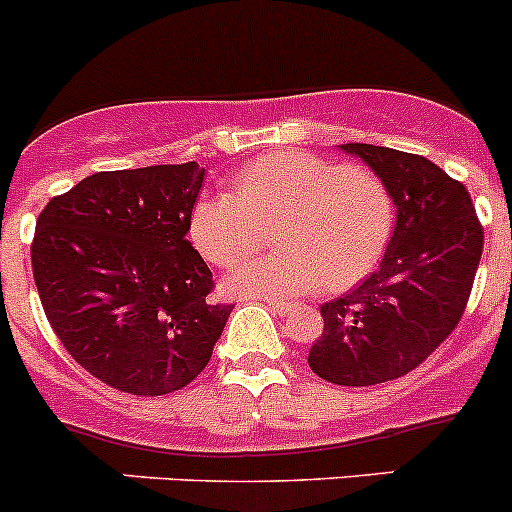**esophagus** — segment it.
<instances>
[{
	"label": "esophagus",
	"mask_w": 512,
	"mask_h": 512,
	"mask_svg": "<svg viewBox=\"0 0 512 512\" xmlns=\"http://www.w3.org/2000/svg\"><path fill=\"white\" fill-rule=\"evenodd\" d=\"M267 305H270L272 310L277 312V315H287V312L292 310L290 302H282V300H270V302H267Z\"/></svg>",
	"instance_id": "1"
}]
</instances>
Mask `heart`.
I'll use <instances>...</instances> for the list:
<instances>
[{
  "mask_svg": "<svg viewBox=\"0 0 512 512\" xmlns=\"http://www.w3.org/2000/svg\"><path fill=\"white\" fill-rule=\"evenodd\" d=\"M273 222L281 247L232 272L242 292L305 295L345 290L370 275L393 237L388 185L367 167L337 165L302 150L255 157L230 180V192L202 195L190 212V240L207 262L232 267Z\"/></svg>",
  "mask_w": 512,
  "mask_h": 512,
  "instance_id": "heart-1",
  "label": "heart"
}]
</instances>
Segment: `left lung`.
Returning a JSON list of instances; mask_svg holds the SVG:
<instances>
[{
  "instance_id": "1",
  "label": "left lung",
  "mask_w": 512,
  "mask_h": 512,
  "mask_svg": "<svg viewBox=\"0 0 512 512\" xmlns=\"http://www.w3.org/2000/svg\"><path fill=\"white\" fill-rule=\"evenodd\" d=\"M382 177L398 207L380 267L320 307L312 372L347 388L408 375L458 327L483 255V225L463 182L420 155L347 142Z\"/></svg>"
}]
</instances>
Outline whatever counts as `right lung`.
<instances>
[{"mask_svg": "<svg viewBox=\"0 0 512 512\" xmlns=\"http://www.w3.org/2000/svg\"><path fill=\"white\" fill-rule=\"evenodd\" d=\"M197 162L97 172L52 197L32 240L44 315L89 375L155 398L207 367L232 307L190 245Z\"/></svg>", "mask_w": 512, "mask_h": 512, "instance_id": "obj_1", "label": "right lung"}]
</instances>
